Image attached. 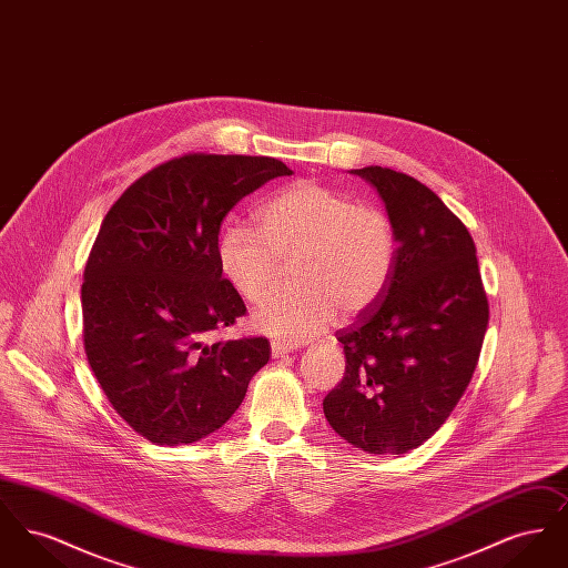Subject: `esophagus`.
Instances as JSON below:
<instances>
[{
	"instance_id": "obj_1",
	"label": "esophagus",
	"mask_w": 568,
	"mask_h": 568,
	"mask_svg": "<svg viewBox=\"0 0 568 568\" xmlns=\"http://www.w3.org/2000/svg\"><path fill=\"white\" fill-rule=\"evenodd\" d=\"M272 357H283L285 353L294 352L296 347L290 345V343H283V341H272L271 343Z\"/></svg>"
}]
</instances>
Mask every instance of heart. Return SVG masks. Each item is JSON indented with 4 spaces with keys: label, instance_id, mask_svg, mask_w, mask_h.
Returning <instances> with one entry per match:
<instances>
[{
    "label": "heart",
    "instance_id": "b5f03b06",
    "mask_svg": "<svg viewBox=\"0 0 568 568\" xmlns=\"http://www.w3.org/2000/svg\"><path fill=\"white\" fill-rule=\"evenodd\" d=\"M216 257L232 287L248 302L271 292L281 262L292 264L294 292L268 297L255 313L257 329L302 343L355 317L385 294L396 266V232L375 204H355L343 191L297 181L257 211V230L223 227Z\"/></svg>",
    "mask_w": 568,
    "mask_h": 568
}]
</instances>
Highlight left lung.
I'll use <instances>...</instances> for the list:
<instances>
[{"mask_svg":"<svg viewBox=\"0 0 568 568\" xmlns=\"http://www.w3.org/2000/svg\"><path fill=\"white\" fill-rule=\"evenodd\" d=\"M385 202L396 266L383 297L336 332L345 377L325 419L368 454H406L452 415L479 362L489 304L466 225L417 179L392 168L352 170Z\"/></svg>","mask_w":568,"mask_h":568,"instance_id":"left-lung-1","label":"left lung"}]
</instances>
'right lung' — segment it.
<instances>
[{
  "instance_id": "obj_1",
  "label": "right lung",
  "mask_w": 568,
  "mask_h": 568,
  "mask_svg": "<svg viewBox=\"0 0 568 568\" xmlns=\"http://www.w3.org/2000/svg\"><path fill=\"white\" fill-rule=\"evenodd\" d=\"M292 170L274 158L187 153L110 206L82 281V338L112 408L155 445L219 430L268 364L264 336L211 341L246 313L221 274L219 230L244 195Z\"/></svg>"
}]
</instances>
